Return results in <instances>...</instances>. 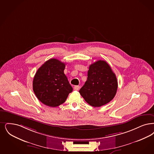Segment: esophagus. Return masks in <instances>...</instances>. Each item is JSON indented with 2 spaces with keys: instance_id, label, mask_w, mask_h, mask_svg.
Instances as JSON below:
<instances>
[{
  "instance_id": "34e87169",
  "label": "esophagus",
  "mask_w": 154,
  "mask_h": 154,
  "mask_svg": "<svg viewBox=\"0 0 154 154\" xmlns=\"http://www.w3.org/2000/svg\"><path fill=\"white\" fill-rule=\"evenodd\" d=\"M80 86H74V90L75 91H79L80 89Z\"/></svg>"
}]
</instances>
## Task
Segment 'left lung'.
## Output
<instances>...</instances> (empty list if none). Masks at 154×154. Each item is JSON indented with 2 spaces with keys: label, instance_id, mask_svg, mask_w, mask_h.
Masks as SVG:
<instances>
[{
  "label": "left lung",
  "instance_id": "1",
  "mask_svg": "<svg viewBox=\"0 0 154 154\" xmlns=\"http://www.w3.org/2000/svg\"><path fill=\"white\" fill-rule=\"evenodd\" d=\"M117 86L116 75L110 66L106 62L99 60L90 65L88 79L79 92L87 103L100 107L114 98Z\"/></svg>",
  "mask_w": 154,
  "mask_h": 154
}]
</instances>
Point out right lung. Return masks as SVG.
<instances>
[{"instance_id":"right-lung-1","label":"right lung","mask_w":154,"mask_h":154,"mask_svg":"<svg viewBox=\"0 0 154 154\" xmlns=\"http://www.w3.org/2000/svg\"><path fill=\"white\" fill-rule=\"evenodd\" d=\"M65 63L52 58L45 62L34 75L32 88L38 99L50 107L65 103L73 91L67 77L64 74Z\"/></svg>"}]
</instances>
